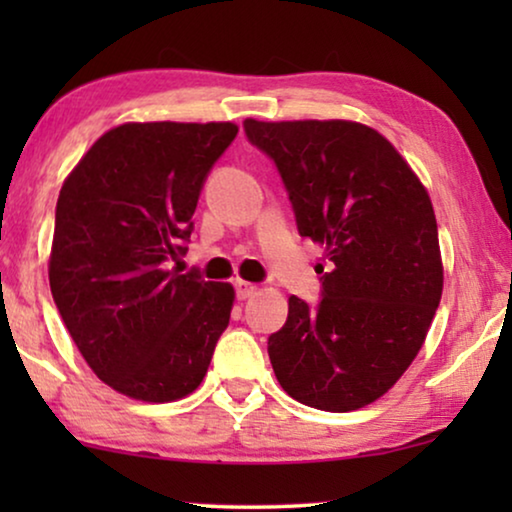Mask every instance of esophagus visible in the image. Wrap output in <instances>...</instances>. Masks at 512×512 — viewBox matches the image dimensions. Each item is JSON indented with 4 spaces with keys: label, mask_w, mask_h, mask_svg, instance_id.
Segmentation results:
<instances>
[{
    "label": "esophagus",
    "mask_w": 512,
    "mask_h": 512,
    "mask_svg": "<svg viewBox=\"0 0 512 512\" xmlns=\"http://www.w3.org/2000/svg\"><path fill=\"white\" fill-rule=\"evenodd\" d=\"M256 291H258L256 284L244 282V279H235V293H237V298H240V300H247L251 296H256Z\"/></svg>",
    "instance_id": "34e87169"
}]
</instances>
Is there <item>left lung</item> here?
Wrapping results in <instances>:
<instances>
[{"instance_id":"8db88e82","label":"left lung","mask_w":512,"mask_h":512,"mask_svg":"<svg viewBox=\"0 0 512 512\" xmlns=\"http://www.w3.org/2000/svg\"><path fill=\"white\" fill-rule=\"evenodd\" d=\"M251 144L277 163L298 230L324 247V300L289 298L268 354L291 398L326 412L375 403L410 368L443 296L438 223L396 146L356 121H256Z\"/></svg>"}]
</instances>
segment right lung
Wrapping results in <instances>:
<instances>
[{
	"instance_id": "obj_1",
	"label": "right lung",
	"mask_w": 512,
	"mask_h": 512,
	"mask_svg": "<svg viewBox=\"0 0 512 512\" xmlns=\"http://www.w3.org/2000/svg\"><path fill=\"white\" fill-rule=\"evenodd\" d=\"M223 123H123L67 174L55 207L48 282L93 373L118 394L172 403L205 380L235 289L167 268L216 158Z\"/></svg>"
}]
</instances>
